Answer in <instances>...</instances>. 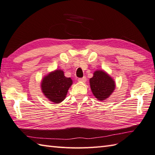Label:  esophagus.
Masks as SVG:
<instances>
[{
  "label": "esophagus",
  "mask_w": 155,
  "mask_h": 155,
  "mask_svg": "<svg viewBox=\"0 0 155 155\" xmlns=\"http://www.w3.org/2000/svg\"><path fill=\"white\" fill-rule=\"evenodd\" d=\"M86 80H87V78H86L85 76L83 77V78H79V79H78V81H80V82H85Z\"/></svg>",
  "instance_id": "esophagus-1"
}]
</instances>
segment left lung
Returning a JSON list of instances; mask_svg holds the SVG:
<instances>
[{"mask_svg":"<svg viewBox=\"0 0 155 155\" xmlns=\"http://www.w3.org/2000/svg\"><path fill=\"white\" fill-rule=\"evenodd\" d=\"M89 81L93 95L99 101L105 100L115 89L114 80L103 71H96Z\"/></svg>","mask_w":155,"mask_h":155,"instance_id":"left-lung-1","label":"left lung"}]
</instances>
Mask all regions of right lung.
<instances>
[{
    "label": "right lung",
    "mask_w": 155,
    "mask_h": 155,
    "mask_svg": "<svg viewBox=\"0 0 155 155\" xmlns=\"http://www.w3.org/2000/svg\"><path fill=\"white\" fill-rule=\"evenodd\" d=\"M71 84L72 80L65 77L63 71L55 70L43 78L41 89L50 101L59 103L65 99Z\"/></svg>",
    "instance_id": "right-lung-1"
}]
</instances>
